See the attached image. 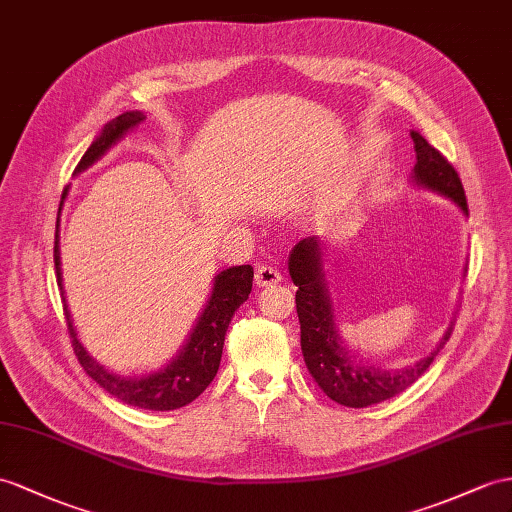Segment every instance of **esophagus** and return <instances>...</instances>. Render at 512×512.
Here are the masks:
<instances>
[{"label": "esophagus", "mask_w": 512, "mask_h": 512, "mask_svg": "<svg viewBox=\"0 0 512 512\" xmlns=\"http://www.w3.org/2000/svg\"><path fill=\"white\" fill-rule=\"evenodd\" d=\"M282 280V273L271 267V265H260L256 269V276H254V282L256 286H271V284H278Z\"/></svg>", "instance_id": "34e87169"}]
</instances>
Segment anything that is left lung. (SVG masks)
<instances>
[{"mask_svg":"<svg viewBox=\"0 0 512 512\" xmlns=\"http://www.w3.org/2000/svg\"><path fill=\"white\" fill-rule=\"evenodd\" d=\"M410 136H413L417 152L415 180L436 193L450 197L465 215H469L465 189L456 169L419 132H410ZM289 271L293 284L297 286L295 304L299 326H302V352L306 367L321 386V391L336 404L367 408L406 391L428 371L434 356L450 339L452 328L445 332L441 345L430 356L400 371L354 365V360L343 352L339 334L334 330L330 297L321 273V252L315 239H304L293 247Z\"/></svg>","mask_w":512,"mask_h":512,"instance_id":"obj_1","label":"left lung"}]
</instances>
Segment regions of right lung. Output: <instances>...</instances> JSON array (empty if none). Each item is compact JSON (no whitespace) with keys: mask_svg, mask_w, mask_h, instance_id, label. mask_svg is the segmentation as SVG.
<instances>
[{"mask_svg":"<svg viewBox=\"0 0 512 512\" xmlns=\"http://www.w3.org/2000/svg\"><path fill=\"white\" fill-rule=\"evenodd\" d=\"M143 119H145L143 112H123V115L108 121L102 134L97 136L93 145L86 149V154L80 158L76 173L93 165L99 156L106 154V149L112 143H117L130 128L139 126ZM65 195H67V186L65 191H62V197ZM54 267H56L58 286L62 291L58 221H56V239H54ZM252 278H254V269L249 265L230 267L226 271H221L215 278L213 295H210L204 313L199 317L195 330L191 332L189 343L184 345V350L176 356V360H173L171 365H167V369L152 373V376L141 378V380H128V378L115 376V373L99 367L95 360L86 354V350L78 341L76 330L71 326L67 302L65 297H62V310H65L73 352H76L82 369L89 373V376L102 386L104 391L115 395L123 404L145 408V410L182 408L186 404H191L195 397L202 395L206 391V386L217 376L228 326L234 317V310L245 302L249 291H252Z\"/></svg>","mask_w":512,"mask_h":512,"instance_id":"right-lung-1","label":"right lung"}]
</instances>
